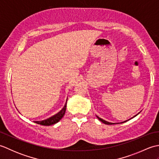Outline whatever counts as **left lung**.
Instances as JSON below:
<instances>
[{"label":"left lung","mask_w":159,"mask_h":159,"mask_svg":"<svg viewBox=\"0 0 159 159\" xmlns=\"http://www.w3.org/2000/svg\"><path fill=\"white\" fill-rule=\"evenodd\" d=\"M136 116H137V115H136ZM97 117H98V119L100 121H102V123L105 124H108V125H111V124H116V123H111V122H109V121H105V120H102V119H101L100 117H98V116H97ZM125 121H123V122H125ZM123 122H121V123H123ZM116 124H117V123H116Z\"/></svg>","instance_id":"left-lung-1"}]
</instances>
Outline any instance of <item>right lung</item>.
<instances>
[{"instance_id":"add662e5","label":"right lung","mask_w":159,"mask_h":159,"mask_svg":"<svg viewBox=\"0 0 159 159\" xmlns=\"http://www.w3.org/2000/svg\"><path fill=\"white\" fill-rule=\"evenodd\" d=\"M66 110V104L61 109V111L57 114L55 115V116H53L52 117L48 118V119L42 120V121H35V122L38 124L43 125V126H50V125L55 124L61 120V118L63 117L64 115H65Z\"/></svg>"}]
</instances>
